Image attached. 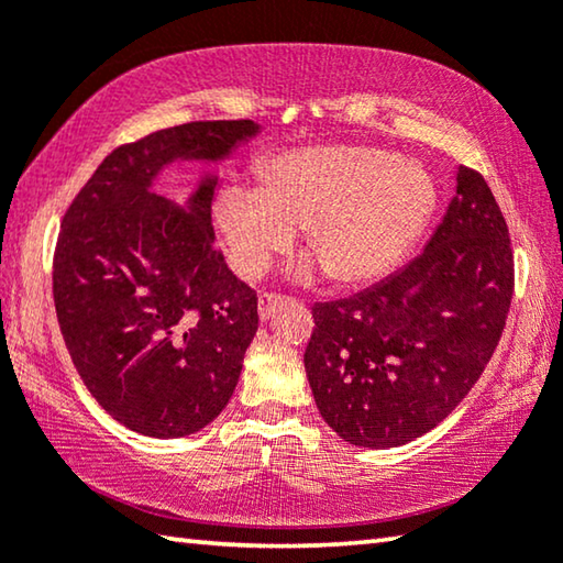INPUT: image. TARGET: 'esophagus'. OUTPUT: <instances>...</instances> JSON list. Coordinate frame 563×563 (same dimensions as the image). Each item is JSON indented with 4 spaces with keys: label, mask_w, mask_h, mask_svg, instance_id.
Segmentation results:
<instances>
[{
    "label": "esophagus",
    "mask_w": 563,
    "mask_h": 563,
    "mask_svg": "<svg viewBox=\"0 0 563 563\" xmlns=\"http://www.w3.org/2000/svg\"><path fill=\"white\" fill-rule=\"evenodd\" d=\"M280 302H283L280 295H268V292L261 295V298H258V316H261V320H268Z\"/></svg>",
    "instance_id": "34e87169"
}]
</instances>
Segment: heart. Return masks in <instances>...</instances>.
<instances>
[{
	"label": "heart",
	"mask_w": 563,
	"mask_h": 563,
	"mask_svg": "<svg viewBox=\"0 0 563 563\" xmlns=\"http://www.w3.org/2000/svg\"><path fill=\"white\" fill-rule=\"evenodd\" d=\"M437 190L417 161L355 144L292 148L265 158L258 188L228 186L216 221L225 258L243 278H258L302 228L312 258L298 278L325 271L340 285L383 278L422 233Z\"/></svg>",
	"instance_id": "obj_1"
}]
</instances>
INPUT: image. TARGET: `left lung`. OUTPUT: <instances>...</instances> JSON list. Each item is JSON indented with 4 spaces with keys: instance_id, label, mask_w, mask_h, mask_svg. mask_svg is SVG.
Masks as SVG:
<instances>
[{
    "instance_id": "left-lung-1",
    "label": "left lung",
    "mask_w": 563,
    "mask_h": 563,
    "mask_svg": "<svg viewBox=\"0 0 563 563\" xmlns=\"http://www.w3.org/2000/svg\"><path fill=\"white\" fill-rule=\"evenodd\" d=\"M511 292L507 221L482 174L460 166L442 223L412 263L312 308L305 373L322 419L369 450L434 430L492 360Z\"/></svg>"
}]
</instances>
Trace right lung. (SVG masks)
<instances>
[{"instance_id": "add662e5", "label": "right lung", "mask_w": 563, "mask_h": 563, "mask_svg": "<svg viewBox=\"0 0 563 563\" xmlns=\"http://www.w3.org/2000/svg\"><path fill=\"white\" fill-rule=\"evenodd\" d=\"M261 133L255 121H194L119 146L64 216L56 318L93 399L129 430L176 440L231 399L258 330V298L216 251V170L184 206L154 190L178 161L216 166Z\"/></svg>"}]
</instances>
